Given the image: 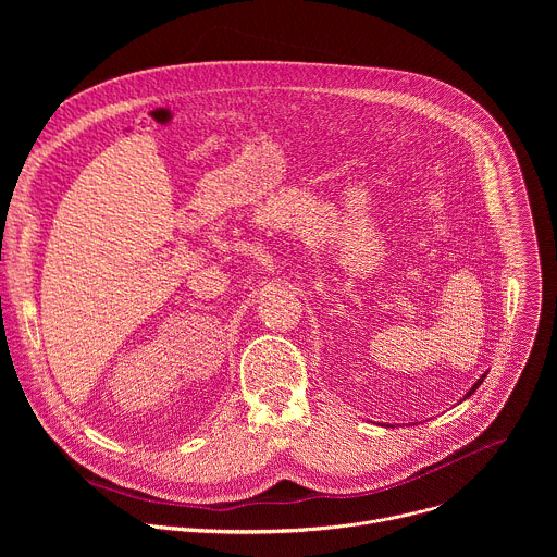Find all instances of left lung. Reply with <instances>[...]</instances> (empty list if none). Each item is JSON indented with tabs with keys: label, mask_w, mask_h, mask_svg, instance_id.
<instances>
[{
	"label": "left lung",
	"mask_w": 557,
	"mask_h": 557,
	"mask_svg": "<svg viewBox=\"0 0 557 557\" xmlns=\"http://www.w3.org/2000/svg\"><path fill=\"white\" fill-rule=\"evenodd\" d=\"M485 376H487V374H483V376H481V379H479V381H475V383H473V385H471V387H469V392H467V394H465V396H462V399H460V401H467V399H469V396H471V394H473V392H475V389H479V385H481V383H483V379H485Z\"/></svg>",
	"instance_id": "8db88e82"
}]
</instances>
